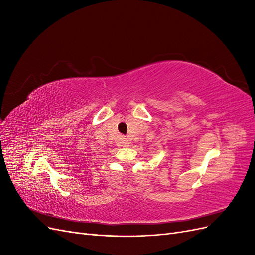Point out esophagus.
<instances>
[{"label":"esophagus","instance_id":"esophagus-1","mask_svg":"<svg viewBox=\"0 0 255 255\" xmlns=\"http://www.w3.org/2000/svg\"><path fill=\"white\" fill-rule=\"evenodd\" d=\"M122 143H123V145H125V146H129V141L127 139V138H125V139H123Z\"/></svg>","mask_w":255,"mask_h":255}]
</instances>
